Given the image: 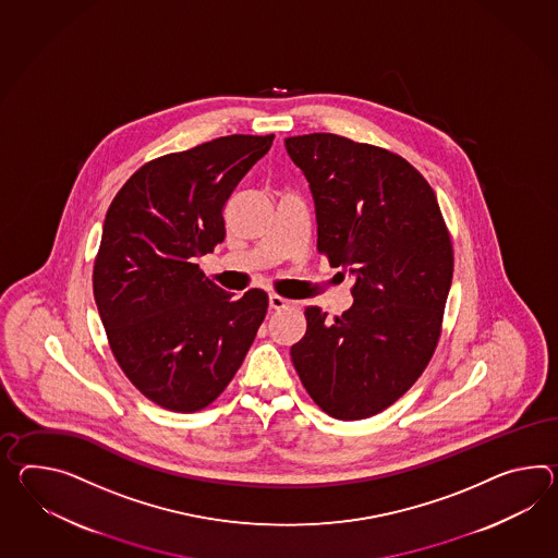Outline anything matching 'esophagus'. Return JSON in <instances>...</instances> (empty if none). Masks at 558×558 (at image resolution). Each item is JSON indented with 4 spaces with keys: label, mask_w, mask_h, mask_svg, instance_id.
I'll use <instances>...</instances> for the list:
<instances>
[{
    "label": "esophagus",
    "mask_w": 558,
    "mask_h": 558,
    "mask_svg": "<svg viewBox=\"0 0 558 558\" xmlns=\"http://www.w3.org/2000/svg\"><path fill=\"white\" fill-rule=\"evenodd\" d=\"M292 302L288 299H282V296H278V294H270V308L274 311H282L286 306H290Z\"/></svg>",
    "instance_id": "esophagus-1"
}]
</instances>
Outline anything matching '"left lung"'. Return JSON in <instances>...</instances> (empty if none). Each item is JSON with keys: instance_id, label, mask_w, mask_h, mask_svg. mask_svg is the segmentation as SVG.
Returning <instances> with one entry per match:
<instances>
[{"instance_id": "8db88e82", "label": "left lung", "mask_w": 558, "mask_h": 558, "mask_svg": "<svg viewBox=\"0 0 558 558\" xmlns=\"http://www.w3.org/2000/svg\"><path fill=\"white\" fill-rule=\"evenodd\" d=\"M311 185L318 252L353 280V306L327 318L308 306L290 354L304 389L335 420L393 405L434 354L453 276L437 197L391 150L330 133L288 136Z\"/></svg>"}]
</instances>
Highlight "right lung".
Wrapping results in <instances>:
<instances>
[{
    "label": "right lung",
    "mask_w": 558,
    "mask_h": 558,
    "mask_svg": "<svg viewBox=\"0 0 558 558\" xmlns=\"http://www.w3.org/2000/svg\"><path fill=\"white\" fill-rule=\"evenodd\" d=\"M274 135L219 136L143 165L112 199L93 288L110 351L153 403L193 413L216 401L268 311L259 288L221 290L197 259L226 238L223 205Z\"/></svg>",
    "instance_id": "add662e5"
}]
</instances>
